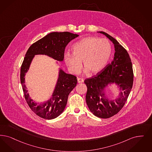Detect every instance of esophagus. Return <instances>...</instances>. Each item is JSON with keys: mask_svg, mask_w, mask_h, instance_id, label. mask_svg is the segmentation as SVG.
I'll return each instance as SVG.
<instances>
[{"mask_svg": "<svg viewBox=\"0 0 152 152\" xmlns=\"http://www.w3.org/2000/svg\"><path fill=\"white\" fill-rule=\"evenodd\" d=\"M77 82L78 83H82L84 82V80L81 78H77Z\"/></svg>", "mask_w": 152, "mask_h": 152, "instance_id": "34e87169", "label": "esophagus"}]
</instances>
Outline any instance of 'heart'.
I'll return each mask as SVG.
<instances>
[{"label": "heart", "mask_w": 152, "mask_h": 152, "mask_svg": "<svg viewBox=\"0 0 152 152\" xmlns=\"http://www.w3.org/2000/svg\"><path fill=\"white\" fill-rule=\"evenodd\" d=\"M73 54L67 53L64 59L69 71L77 74L83 61L85 72L97 74L102 71L108 63L112 54V47L106 39L88 37L75 43Z\"/></svg>", "instance_id": "heart-1"}]
</instances>
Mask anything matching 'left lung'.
<instances>
[{"label": "left lung", "mask_w": 152, "mask_h": 152, "mask_svg": "<svg viewBox=\"0 0 152 152\" xmlns=\"http://www.w3.org/2000/svg\"><path fill=\"white\" fill-rule=\"evenodd\" d=\"M103 34L113 42L115 48L114 60L103 70L84 81L87 86L86 104L91 113L100 118L107 119L116 114L124 106L132 89L134 73L131 58L127 50L115 38L104 31ZM115 83L121 91L118 97L110 99L105 89Z\"/></svg>", "instance_id": "8db88e82"}]
</instances>
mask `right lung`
I'll list each match as a JSON object with an SVG mask.
<instances>
[{
	"mask_svg": "<svg viewBox=\"0 0 152 152\" xmlns=\"http://www.w3.org/2000/svg\"><path fill=\"white\" fill-rule=\"evenodd\" d=\"M78 36L68 31L50 33L32 44L25 54L20 71V81L25 98L31 110L42 118L53 119L61 115L67 104L68 95L76 86L77 80L75 76L66 73L59 68L58 78L51 97L47 101L39 103L33 101L28 92L25 84L26 73L36 55H45L56 61H62L66 46Z\"/></svg>",
	"mask_w": 152,
	"mask_h": 152,
	"instance_id": "add662e5",
	"label": "right lung"
}]
</instances>
